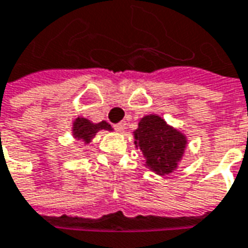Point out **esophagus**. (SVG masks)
I'll list each match as a JSON object with an SVG mask.
<instances>
[{
  "label": "esophagus",
  "instance_id": "1",
  "mask_svg": "<svg viewBox=\"0 0 248 248\" xmlns=\"http://www.w3.org/2000/svg\"><path fill=\"white\" fill-rule=\"evenodd\" d=\"M113 128H115V131L123 132L124 131V128H125V123H117V124L113 125Z\"/></svg>",
  "mask_w": 248,
  "mask_h": 248
}]
</instances>
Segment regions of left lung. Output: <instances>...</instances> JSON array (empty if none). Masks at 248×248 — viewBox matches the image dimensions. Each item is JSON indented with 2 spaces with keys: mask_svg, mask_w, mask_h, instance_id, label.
Returning a JSON list of instances; mask_svg holds the SVG:
<instances>
[{
  "mask_svg": "<svg viewBox=\"0 0 248 248\" xmlns=\"http://www.w3.org/2000/svg\"><path fill=\"white\" fill-rule=\"evenodd\" d=\"M135 137L136 146L142 150L148 166L159 175L170 174L176 169L187 142L183 135L155 115L139 123Z\"/></svg>",
  "mask_w": 248,
  "mask_h": 248,
  "instance_id": "1",
  "label": "left lung"
}]
</instances>
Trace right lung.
Here are the masks:
<instances>
[{"instance_id": "add662e5", "label": "right lung", "mask_w": 248, "mask_h": 248, "mask_svg": "<svg viewBox=\"0 0 248 248\" xmlns=\"http://www.w3.org/2000/svg\"><path fill=\"white\" fill-rule=\"evenodd\" d=\"M100 129H111V125L107 124L106 122L98 123V124H91L86 119H79V117L73 124L74 137L78 140H83L86 142H90V140Z\"/></svg>"}]
</instances>
